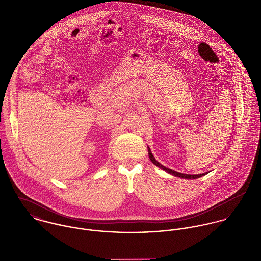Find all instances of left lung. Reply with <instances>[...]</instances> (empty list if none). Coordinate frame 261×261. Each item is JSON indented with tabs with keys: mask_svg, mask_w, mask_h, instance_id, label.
I'll use <instances>...</instances> for the list:
<instances>
[{
	"mask_svg": "<svg viewBox=\"0 0 261 261\" xmlns=\"http://www.w3.org/2000/svg\"><path fill=\"white\" fill-rule=\"evenodd\" d=\"M149 160L155 165V166H158L159 168H161V169H163L164 171H166V172H168L169 174H171V175H173V176H176V177H180V178H183V179H197V178H201V177H203V176H205L206 174H200V175H186V174H182V173H179V172H176V171H173V170H171V169H169V168H166L165 166H163V165H161L155 159H154V156L152 155V153H151V151H150V149L149 148Z\"/></svg>",
	"mask_w": 261,
	"mask_h": 261,
	"instance_id": "1",
	"label": "left lung"
}]
</instances>
